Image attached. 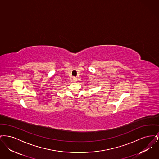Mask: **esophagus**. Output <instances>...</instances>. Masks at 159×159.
<instances>
[{"label": "esophagus", "mask_w": 159, "mask_h": 159, "mask_svg": "<svg viewBox=\"0 0 159 159\" xmlns=\"http://www.w3.org/2000/svg\"><path fill=\"white\" fill-rule=\"evenodd\" d=\"M77 80V77H73V82H76Z\"/></svg>", "instance_id": "esophagus-1"}]
</instances>
